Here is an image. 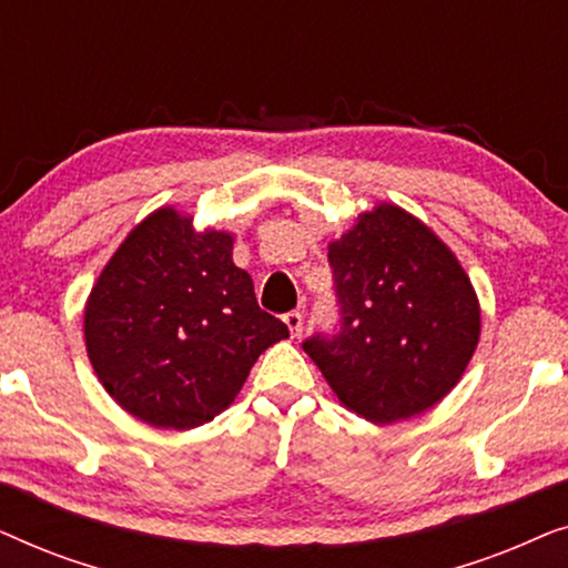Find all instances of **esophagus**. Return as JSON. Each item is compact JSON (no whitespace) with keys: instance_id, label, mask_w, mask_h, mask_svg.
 Masks as SVG:
<instances>
[{"instance_id":"34e87169","label":"esophagus","mask_w":568,"mask_h":568,"mask_svg":"<svg viewBox=\"0 0 568 568\" xmlns=\"http://www.w3.org/2000/svg\"><path fill=\"white\" fill-rule=\"evenodd\" d=\"M284 323H286V328H290L292 338H297L302 333V323H305V317H302V313H297V310H292V313L284 315Z\"/></svg>"}]
</instances>
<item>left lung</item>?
<instances>
[{
  "mask_svg": "<svg viewBox=\"0 0 568 568\" xmlns=\"http://www.w3.org/2000/svg\"><path fill=\"white\" fill-rule=\"evenodd\" d=\"M338 328L302 341L331 390L375 424L424 414L457 385L478 346L470 278L434 232L393 204L364 212L328 245Z\"/></svg>",
  "mask_w": 568,
  "mask_h": 568,
  "instance_id": "1",
  "label": "left lung"
}]
</instances>
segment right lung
Returning a JSON list of instances; mask_svg holds the SVG:
<instances>
[{
    "mask_svg": "<svg viewBox=\"0 0 568 568\" xmlns=\"http://www.w3.org/2000/svg\"><path fill=\"white\" fill-rule=\"evenodd\" d=\"M290 328L258 307L232 235L158 209L92 286L84 341L108 395L158 429H193L235 400L255 359Z\"/></svg>",
    "mask_w": 568,
    "mask_h": 568,
    "instance_id": "add662e5",
    "label": "right lung"
}]
</instances>
